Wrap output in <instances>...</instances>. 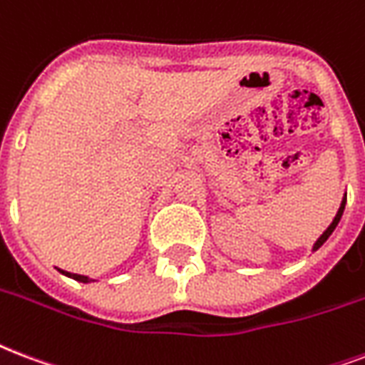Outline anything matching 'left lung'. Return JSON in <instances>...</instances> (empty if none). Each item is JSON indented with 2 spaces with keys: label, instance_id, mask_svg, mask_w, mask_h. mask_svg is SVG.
<instances>
[{
  "label": "left lung",
  "instance_id": "8db88e82",
  "mask_svg": "<svg viewBox=\"0 0 365 365\" xmlns=\"http://www.w3.org/2000/svg\"><path fill=\"white\" fill-rule=\"evenodd\" d=\"M344 205H346V195H344L343 202H341V207H339L337 214H335V218H333V222H331V226L327 227V230H325V232L322 233V235H319V239H318V241H316V243H314L312 250H318L319 247H322V245H324L325 241H327V239H329V235H331V233L335 232V227H337L339 220H341V216H343V212H344Z\"/></svg>",
  "mask_w": 365,
  "mask_h": 365
}]
</instances>
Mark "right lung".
Segmentation results:
<instances>
[{"instance_id":"add662e5","label":"right lung","mask_w":365,"mask_h":365,"mask_svg":"<svg viewBox=\"0 0 365 365\" xmlns=\"http://www.w3.org/2000/svg\"><path fill=\"white\" fill-rule=\"evenodd\" d=\"M61 274H65L66 277H72V279H76V282H82V283H90L93 279H90L88 275H80V274H71V272H65V269H59Z\"/></svg>"}]
</instances>
